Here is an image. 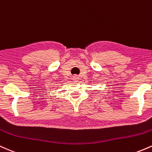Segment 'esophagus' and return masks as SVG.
Segmentation results:
<instances>
[{"instance_id":"obj_1","label":"esophagus","mask_w":152,"mask_h":152,"mask_svg":"<svg viewBox=\"0 0 152 152\" xmlns=\"http://www.w3.org/2000/svg\"><path fill=\"white\" fill-rule=\"evenodd\" d=\"M77 79H78V76H76V75H74V76H73V80H74L75 81H77Z\"/></svg>"}]
</instances>
